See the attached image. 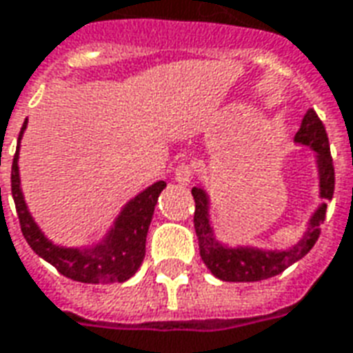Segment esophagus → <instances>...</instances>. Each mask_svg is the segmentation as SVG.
<instances>
[{
	"mask_svg": "<svg viewBox=\"0 0 353 353\" xmlns=\"http://www.w3.org/2000/svg\"><path fill=\"white\" fill-rule=\"evenodd\" d=\"M174 177H176L177 183L189 185L192 181V168L189 164H179L174 172Z\"/></svg>",
	"mask_w": 353,
	"mask_h": 353,
	"instance_id": "1",
	"label": "esophagus"
}]
</instances>
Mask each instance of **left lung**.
Instances as JSON below:
<instances>
[{
	"instance_id": "obj_1",
	"label": "left lung",
	"mask_w": 353,
	"mask_h": 353,
	"mask_svg": "<svg viewBox=\"0 0 353 353\" xmlns=\"http://www.w3.org/2000/svg\"><path fill=\"white\" fill-rule=\"evenodd\" d=\"M295 141L312 147V151L316 153L319 170V194L321 199L331 200L334 192L333 157L329 149L325 126L319 121L314 109L306 111L303 124L295 134ZM192 199H194V230L199 236L200 257L215 278L223 281H259L281 274L288 266L303 259L310 252L318 242L321 223L325 221L327 204H321L316 210V214L312 215L303 240L283 252H268L255 248H227L219 244L214 236V229L210 225V206H208L210 202L204 189L192 187Z\"/></svg>"
}]
</instances>
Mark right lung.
Instances as JSON below:
<instances>
[{
    "instance_id": "obj_1",
    "label": "right lung",
    "mask_w": 353,
    "mask_h": 353,
    "mask_svg": "<svg viewBox=\"0 0 353 353\" xmlns=\"http://www.w3.org/2000/svg\"><path fill=\"white\" fill-rule=\"evenodd\" d=\"M26 130V121L22 124L19 136V147L22 132ZM19 147L12 159L11 168V191L17 214H19L20 230L26 238L30 248L34 250L41 259L57 268L58 272L64 274L65 278L83 283H115L126 281L138 270L143 257H145V238L151 219H153L154 206L161 191L166 187L164 181H157L145 191L139 192L136 199H132L121 215L117 217L115 227L109 230L103 242L94 245L92 250H72V248H60L45 238L39 227L35 225L32 215L28 212L26 202L20 191L19 176ZM1 200V189H0Z\"/></svg>"
}]
</instances>
